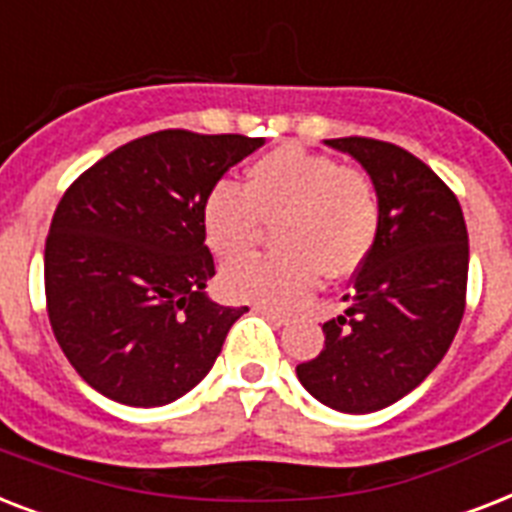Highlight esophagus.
I'll return each mask as SVG.
<instances>
[{
	"label": "esophagus",
	"instance_id": "1",
	"mask_svg": "<svg viewBox=\"0 0 512 512\" xmlns=\"http://www.w3.org/2000/svg\"><path fill=\"white\" fill-rule=\"evenodd\" d=\"M255 311L260 313V316H265V319L271 321V324H276V327H287V324H289L287 316H284V313H279V311H273V308H265V305H257Z\"/></svg>",
	"mask_w": 512,
	"mask_h": 512
}]
</instances>
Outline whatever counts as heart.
Here are the masks:
<instances>
[{
  "mask_svg": "<svg viewBox=\"0 0 512 512\" xmlns=\"http://www.w3.org/2000/svg\"><path fill=\"white\" fill-rule=\"evenodd\" d=\"M279 255L225 265L231 300L292 308L327 279H348L380 233V196L369 175L300 146L273 148L244 172V185L217 183L201 201V231L220 260L252 252L263 223H275Z\"/></svg>",
  "mask_w": 512,
  "mask_h": 512,
  "instance_id": "heart-1",
  "label": "heart"
}]
</instances>
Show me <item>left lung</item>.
<instances>
[{
  "label": "left lung",
  "mask_w": 512,
  "mask_h": 512,
  "mask_svg": "<svg viewBox=\"0 0 512 512\" xmlns=\"http://www.w3.org/2000/svg\"><path fill=\"white\" fill-rule=\"evenodd\" d=\"M350 154L380 196V233L324 324V348L297 366L313 398L345 414L396 404L428 377L465 313L468 228L449 185L404 148L372 138L324 140Z\"/></svg>",
  "instance_id": "obj_1"
}]
</instances>
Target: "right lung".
Segmentation results:
<instances>
[{"label":"right lung","instance_id":"1","mask_svg":"<svg viewBox=\"0 0 512 512\" xmlns=\"http://www.w3.org/2000/svg\"><path fill=\"white\" fill-rule=\"evenodd\" d=\"M263 138L162 130L92 164L44 244L52 332L87 385L127 406L196 388L247 308L209 300L201 201Z\"/></svg>","mask_w":512,"mask_h":512}]
</instances>
